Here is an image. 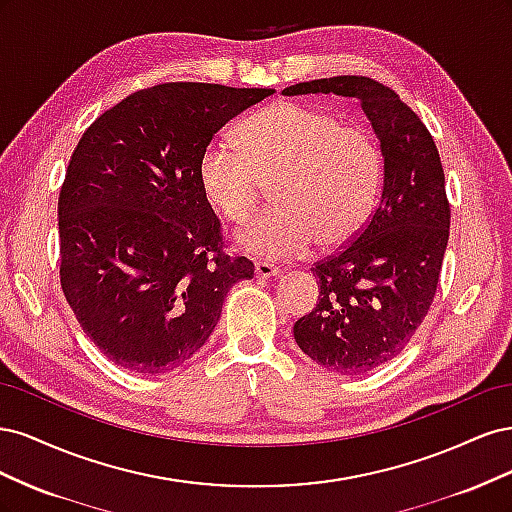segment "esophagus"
<instances>
[{"mask_svg":"<svg viewBox=\"0 0 512 512\" xmlns=\"http://www.w3.org/2000/svg\"><path fill=\"white\" fill-rule=\"evenodd\" d=\"M254 273H256V277H262V280H267V277H277L280 275L282 271L277 269V267H273V265H269V262H256L254 265Z\"/></svg>","mask_w":512,"mask_h":512,"instance_id":"34e87169","label":"esophagus"}]
</instances>
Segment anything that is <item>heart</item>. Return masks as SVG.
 Here are the masks:
<instances>
[{"mask_svg":"<svg viewBox=\"0 0 512 512\" xmlns=\"http://www.w3.org/2000/svg\"><path fill=\"white\" fill-rule=\"evenodd\" d=\"M200 190L230 222H243L271 188L273 209L237 232L245 252L299 258L316 241L346 243L380 188L382 156L365 128L320 106L280 102L247 119L241 145L213 141L200 158Z\"/></svg>","mask_w":512,"mask_h":512,"instance_id":"1","label":"heart"}]
</instances>
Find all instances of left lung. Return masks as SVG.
Returning a JSON list of instances; mask_svg holds the SVG:
<instances>
[{
    "label": "left lung",
    "instance_id": "8db88e82",
    "mask_svg": "<svg viewBox=\"0 0 512 512\" xmlns=\"http://www.w3.org/2000/svg\"><path fill=\"white\" fill-rule=\"evenodd\" d=\"M284 94L356 98L380 141V203L342 252L312 267L320 297L292 329L309 359L361 376L406 348L436 294L451 226L440 153L412 108L367 76L297 83Z\"/></svg>",
    "mask_w": 512,
    "mask_h": 512
}]
</instances>
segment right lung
Returning <instances> with one entry per match:
<instances>
[{
    "mask_svg": "<svg viewBox=\"0 0 512 512\" xmlns=\"http://www.w3.org/2000/svg\"><path fill=\"white\" fill-rule=\"evenodd\" d=\"M275 89L164 83L85 130L59 192V277L115 365L160 376L205 346L254 262L224 252L198 166L215 132Z\"/></svg>",
    "mask_w": 512,
    "mask_h": 512,
    "instance_id": "1",
    "label": "right lung"
}]
</instances>
